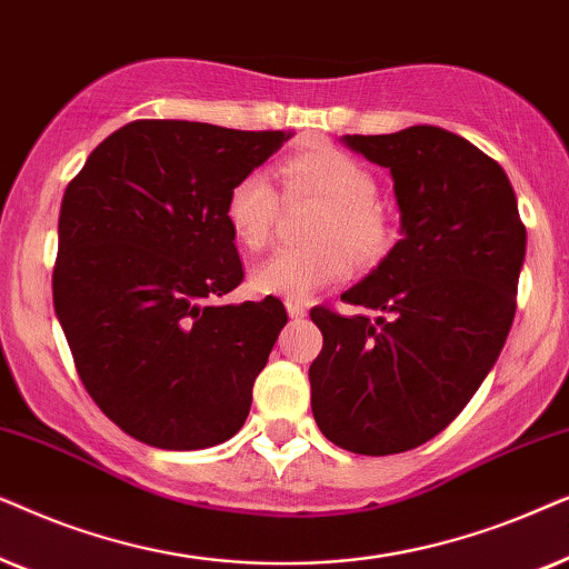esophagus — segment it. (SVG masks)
Wrapping results in <instances>:
<instances>
[{
  "label": "esophagus",
  "mask_w": 569,
  "mask_h": 569,
  "mask_svg": "<svg viewBox=\"0 0 569 569\" xmlns=\"http://www.w3.org/2000/svg\"><path fill=\"white\" fill-rule=\"evenodd\" d=\"M307 305L301 299H286V312L291 317H307Z\"/></svg>",
  "instance_id": "34e87169"
}]
</instances>
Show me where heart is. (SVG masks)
<instances>
[{
	"mask_svg": "<svg viewBox=\"0 0 569 569\" xmlns=\"http://www.w3.org/2000/svg\"><path fill=\"white\" fill-rule=\"evenodd\" d=\"M283 200H320L307 237L312 241L278 249L254 270L252 283L262 293L305 299L336 283L356 262L369 264L388 252L392 223L388 208L377 200V179L353 156L320 146L299 150L278 163ZM280 213V194L262 171L233 181L226 197V221L233 237L252 252L268 247Z\"/></svg>",
	"mask_w": 569,
	"mask_h": 569,
	"instance_id": "1",
	"label": "heart"
}]
</instances>
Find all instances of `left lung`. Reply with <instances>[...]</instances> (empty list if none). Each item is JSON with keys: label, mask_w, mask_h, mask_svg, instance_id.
<instances>
[{"label": "left lung", "mask_w": 569, "mask_h": 569, "mask_svg": "<svg viewBox=\"0 0 569 569\" xmlns=\"http://www.w3.org/2000/svg\"><path fill=\"white\" fill-rule=\"evenodd\" d=\"M390 169L403 239L340 301L315 307L322 351L312 413L356 456L419 448L463 411L495 367L518 307L526 226L495 158L439 127L348 134Z\"/></svg>", "instance_id": "left-lung-1"}]
</instances>
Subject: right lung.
Listing matches in <instances>:
<instances>
[{"label": "right lung", "mask_w": 569, "mask_h": 569, "mask_svg": "<svg viewBox=\"0 0 569 569\" xmlns=\"http://www.w3.org/2000/svg\"><path fill=\"white\" fill-rule=\"evenodd\" d=\"M291 134L138 119L64 189L57 317L88 396L140 442L202 450L244 427L289 315L218 301L244 280L226 197Z\"/></svg>", "instance_id": "obj_1"}]
</instances>
